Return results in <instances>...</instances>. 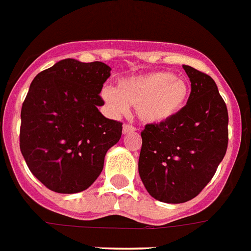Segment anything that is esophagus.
Instances as JSON below:
<instances>
[{
	"label": "esophagus",
	"instance_id": "obj_1",
	"mask_svg": "<svg viewBox=\"0 0 251 251\" xmlns=\"http://www.w3.org/2000/svg\"><path fill=\"white\" fill-rule=\"evenodd\" d=\"M136 132V128L129 126V124H124L123 126V134H129V133H134Z\"/></svg>",
	"mask_w": 251,
	"mask_h": 251
}]
</instances>
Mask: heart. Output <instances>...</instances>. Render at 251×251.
I'll return each instance as SVG.
<instances>
[{
  "mask_svg": "<svg viewBox=\"0 0 251 251\" xmlns=\"http://www.w3.org/2000/svg\"><path fill=\"white\" fill-rule=\"evenodd\" d=\"M100 98L113 114L127 113L136 105L137 117L145 124L157 126L180 114L189 99V85L168 71H151L122 78L118 89L104 86Z\"/></svg>",
  "mask_w": 251,
  "mask_h": 251,
  "instance_id": "obj_1",
  "label": "heart"
}]
</instances>
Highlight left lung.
<instances>
[{"label":"left lung","instance_id":"1","mask_svg":"<svg viewBox=\"0 0 251 251\" xmlns=\"http://www.w3.org/2000/svg\"><path fill=\"white\" fill-rule=\"evenodd\" d=\"M190 96L173 121L147 124L138 160L141 180L150 196L164 203L188 202L211 181L228 142V114L208 75L183 64Z\"/></svg>","mask_w":251,"mask_h":251}]
</instances>
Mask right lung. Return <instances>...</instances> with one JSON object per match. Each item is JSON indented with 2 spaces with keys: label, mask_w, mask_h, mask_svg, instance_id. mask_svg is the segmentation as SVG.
<instances>
[{
  "label": "right lung",
  "mask_w": 251,
  "mask_h": 251,
  "mask_svg": "<svg viewBox=\"0 0 251 251\" xmlns=\"http://www.w3.org/2000/svg\"><path fill=\"white\" fill-rule=\"evenodd\" d=\"M111 68L102 62L62 59L30 83L21 108L20 150L27 168L48 189L82 192L98 179L122 123L99 111Z\"/></svg>",
  "instance_id": "1"
}]
</instances>
